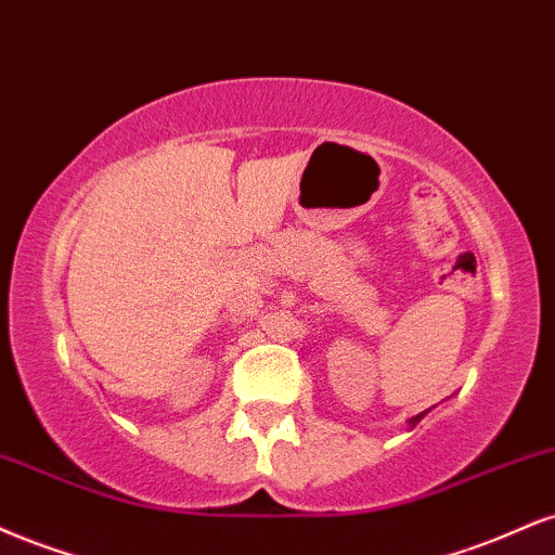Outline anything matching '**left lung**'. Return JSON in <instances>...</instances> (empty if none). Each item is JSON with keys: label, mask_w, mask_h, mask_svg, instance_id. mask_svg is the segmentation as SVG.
Segmentation results:
<instances>
[{"label": "left lung", "mask_w": 555, "mask_h": 555, "mask_svg": "<svg viewBox=\"0 0 555 555\" xmlns=\"http://www.w3.org/2000/svg\"><path fill=\"white\" fill-rule=\"evenodd\" d=\"M422 418H424V413H418V416H413V418H411V426H416L418 422H422Z\"/></svg>", "instance_id": "left-lung-1"}]
</instances>
